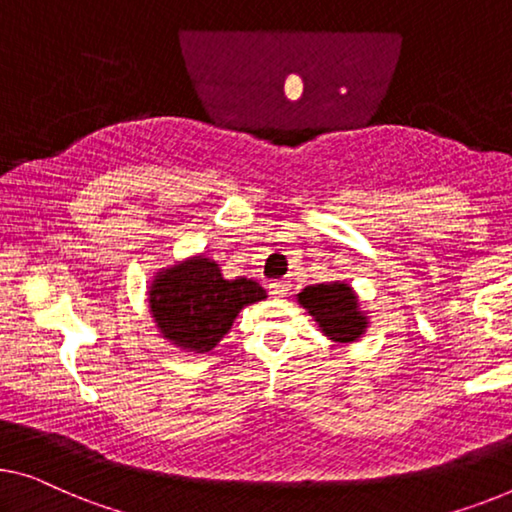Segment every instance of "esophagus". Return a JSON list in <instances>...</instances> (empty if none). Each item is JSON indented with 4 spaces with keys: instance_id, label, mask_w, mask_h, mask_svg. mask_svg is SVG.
<instances>
[{
    "instance_id": "34e87169",
    "label": "esophagus",
    "mask_w": 512,
    "mask_h": 512,
    "mask_svg": "<svg viewBox=\"0 0 512 512\" xmlns=\"http://www.w3.org/2000/svg\"><path fill=\"white\" fill-rule=\"evenodd\" d=\"M289 280H273L271 285H269V292L276 296V299H282V296H287L289 294Z\"/></svg>"
}]
</instances>
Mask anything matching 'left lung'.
I'll return each mask as SVG.
<instances>
[{"label":"left lung","mask_w":512,"mask_h":512,"mask_svg":"<svg viewBox=\"0 0 512 512\" xmlns=\"http://www.w3.org/2000/svg\"><path fill=\"white\" fill-rule=\"evenodd\" d=\"M296 301L315 319L319 331L338 345H352L370 326L368 310L361 308V299L345 280L308 285L296 294Z\"/></svg>","instance_id":"obj_1"}]
</instances>
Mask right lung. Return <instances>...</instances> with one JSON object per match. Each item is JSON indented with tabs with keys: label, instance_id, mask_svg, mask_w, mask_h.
<instances>
[{
	"label": "right lung",
	"instance_id": "right-lung-1",
	"mask_svg": "<svg viewBox=\"0 0 512 512\" xmlns=\"http://www.w3.org/2000/svg\"><path fill=\"white\" fill-rule=\"evenodd\" d=\"M253 278H225L216 259L190 255L163 266L149 282L147 301L160 338L190 354H207L230 333L246 305L264 301Z\"/></svg>",
	"mask_w": 512,
	"mask_h": 512
}]
</instances>
